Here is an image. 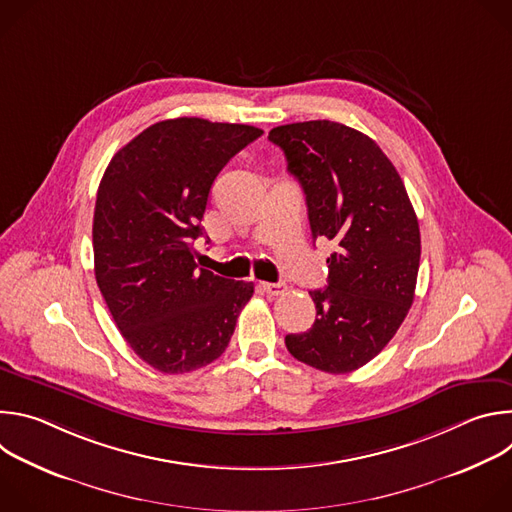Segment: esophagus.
Returning <instances> with one entry per match:
<instances>
[{
  "label": "esophagus",
  "instance_id": "esophagus-1",
  "mask_svg": "<svg viewBox=\"0 0 512 512\" xmlns=\"http://www.w3.org/2000/svg\"><path fill=\"white\" fill-rule=\"evenodd\" d=\"M261 287H263V291H267L269 296H281L287 289L285 283H261Z\"/></svg>",
  "mask_w": 512,
  "mask_h": 512
}]
</instances>
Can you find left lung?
<instances>
[{
    "label": "left lung",
    "instance_id": "left-lung-1",
    "mask_svg": "<svg viewBox=\"0 0 512 512\" xmlns=\"http://www.w3.org/2000/svg\"><path fill=\"white\" fill-rule=\"evenodd\" d=\"M269 141L302 184L312 237L336 251L328 285L310 291L316 322L287 334L291 356L342 375L373 360L403 324L415 296L419 223L405 184L379 145L334 121L279 125Z\"/></svg>",
    "mask_w": 512,
    "mask_h": 512
}]
</instances>
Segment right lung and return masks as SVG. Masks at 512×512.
Here are the masks:
<instances>
[{"mask_svg": "<svg viewBox=\"0 0 512 512\" xmlns=\"http://www.w3.org/2000/svg\"><path fill=\"white\" fill-rule=\"evenodd\" d=\"M263 131L200 117L143 129L109 162L93 218L95 277L133 352L160 373L206 367L229 346L251 281L200 269L194 241L214 178Z\"/></svg>", "mask_w": 512, "mask_h": 512, "instance_id": "1", "label": "right lung"}]
</instances>
